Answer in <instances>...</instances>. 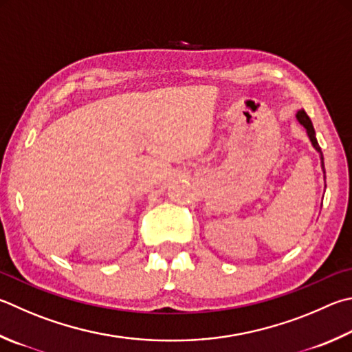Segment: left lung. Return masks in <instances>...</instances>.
Returning a JSON list of instances; mask_svg holds the SVG:
<instances>
[{
  "instance_id": "1",
  "label": "left lung",
  "mask_w": 352,
  "mask_h": 352,
  "mask_svg": "<svg viewBox=\"0 0 352 352\" xmlns=\"http://www.w3.org/2000/svg\"><path fill=\"white\" fill-rule=\"evenodd\" d=\"M297 120H298V123L302 124L305 129H306V133H308V137H309V140H311V143H312V146H314V149L318 152V154H320V160H322V169H323V174H324V163H323V154H322V149H320V146H318V143H317V138H316V131H314V126H312V121H311V118L308 117V113H306L303 109L302 111H298L297 112ZM327 178V177H324Z\"/></svg>"
}]
</instances>
